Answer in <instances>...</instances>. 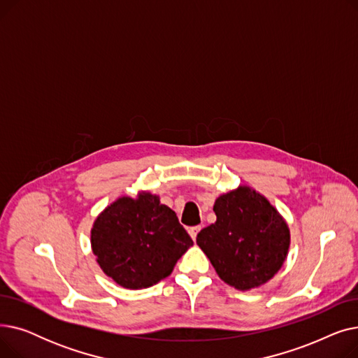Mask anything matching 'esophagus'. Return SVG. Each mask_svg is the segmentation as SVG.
<instances>
[{"label":"esophagus","mask_w":358,"mask_h":358,"mask_svg":"<svg viewBox=\"0 0 358 358\" xmlns=\"http://www.w3.org/2000/svg\"><path fill=\"white\" fill-rule=\"evenodd\" d=\"M200 229H201V227H193V228H190V229H189V234H190V236L193 238V241H196L197 234L200 232Z\"/></svg>","instance_id":"1"}]
</instances>
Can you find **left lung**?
Here are the masks:
<instances>
[{
    "mask_svg": "<svg viewBox=\"0 0 358 358\" xmlns=\"http://www.w3.org/2000/svg\"><path fill=\"white\" fill-rule=\"evenodd\" d=\"M216 222L197 235L219 277L239 290L258 287L281 268L290 234L268 200L250 187L223 194L215 201Z\"/></svg>",
    "mask_w": 358,
    "mask_h": 358,
    "instance_id": "8db88e82",
    "label": "left lung"
}]
</instances>
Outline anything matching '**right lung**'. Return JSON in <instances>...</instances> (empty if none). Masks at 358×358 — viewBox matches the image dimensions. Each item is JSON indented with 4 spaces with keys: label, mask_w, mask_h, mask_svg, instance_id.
Here are the masks:
<instances>
[{
    "label": "right lung",
    "mask_w": 358,
    "mask_h": 358,
    "mask_svg": "<svg viewBox=\"0 0 358 358\" xmlns=\"http://www.w3.org/2000/svg\"><path fill=\"white\" fill-rule=\"evenodd\" d=\"M192 245L176 212L149 193L116 200L91 229V247L100 267L126 289L159 283Z\"/></svg>",
    "instance_id": "obj_1"
}]
</instances>
